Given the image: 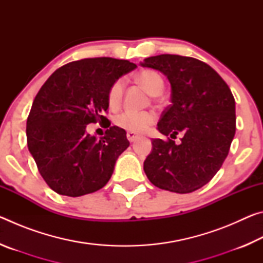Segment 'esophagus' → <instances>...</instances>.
Returning a JSON list of instances; mask_svg holds the SVG:
<instances>
[{"instance_id":"1","label":"esophagus","mask_w":263,"mask_h":263,"mask_svg":"<svg viewBox=\"0 0 263 263\" xmlns=\"http://www.w3.org/2000/svg\"><path fill=\"white\" fill-rule=\"evenodd\" d=\"M126 137H127V139H128V141H130V142H135L138 139V138H139V137L136 135L135 132H130V131L126 133Z\"/></svg>"}]
</instances>
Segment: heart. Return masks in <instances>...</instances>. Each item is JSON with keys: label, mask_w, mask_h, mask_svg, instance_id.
I'll use <instances>...</instances> for the list:
<instances>
[{"label": "heart", "mask_w": 263, "mask_h": 263, "mask_svg": "<svg viewBox=\"0 0 263 263\" xmlns=\"http://www.w3.org/2000/svg\"><path fill=\"white\" fill-rule=\"evenodd\" d=\"M136 80L140 86L144 87V89L148 92V94L153 96L159 95L163 89V80L160 77V74L155 72V70H142V72L137 75ZM123 91V80H117V81L110 87L108 92V102L111 108H117V106L121 104ZM154 121L155 115L153 112H151V111L126 110L124 111V112L119 114L117 117L115 118L116 125L121 128H124V130L135 133H141L146 131L151 125H152Z\"/></svg>", "instance_id": "b5f03b06"}]
</instances>
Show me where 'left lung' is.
Segmentation results:
<instances>
[{
  "label": "left lung",
  "mask_w": 263,
  "mask_h": 263,
  "mask_svg": "<svg viewBox=\"0 0 263 263\" xmlns=\"http://www.w3.org/2000/svg\"><path fill=\"white\" fill-rule=\"evenodd\" d=\"M160 70L172 87V104L158 130L175 139L152 140L144 162L148 180L160 189L188 194L202 188L219 171L235 135V101L226 82L205 62L190 57L161 54L140 62Z\"/></svg>",
  "instance_id": "left-lung-1"
}]
</instances>
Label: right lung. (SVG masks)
Wrapping results in <instances>:
<instances>
[{
  "mask_svg": "<svg viewBox=\"0 0 263 263\" xmlns=\"http://www.w3.org/2000/svg\"><path fill=\"white\" fill-rule=\"evenodd\" d=\"M137 67L127 60L90 58L58 68L31 106L28 147L47 185L59 195L79 197L100 190L130 142L111 126L100 140L87 133L90 123H105L110 87Z\"/></svg>",
  "mask_w": 263,
  "mask_h": 263,
  "instance_id": "obj_1",
  "label": "right lung"
}]
</instances>
